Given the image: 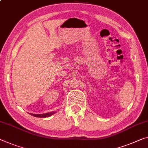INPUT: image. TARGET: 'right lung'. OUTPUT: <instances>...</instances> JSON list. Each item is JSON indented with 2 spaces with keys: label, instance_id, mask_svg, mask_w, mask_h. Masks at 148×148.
Segmentation results:
<instances>
[{
  "label": "right lung",
  "instance_id": "right-lung-1",
  "mask_svg": "<svg viewBox=\"0 0 148 148\" xmlns=\"http://www.w3.org/2000/svg\"><path fill=\"white\" fill-rule=\"evenodd\" d=\"M56 112H47V113H45V114H30L31 115H33L34 116L36 117H40V118H45V117H48L49 116L52 115V114H55Z\"/></svg>",
  "mask_w": 148,
  "mask_h": 148
}]
</instances>
